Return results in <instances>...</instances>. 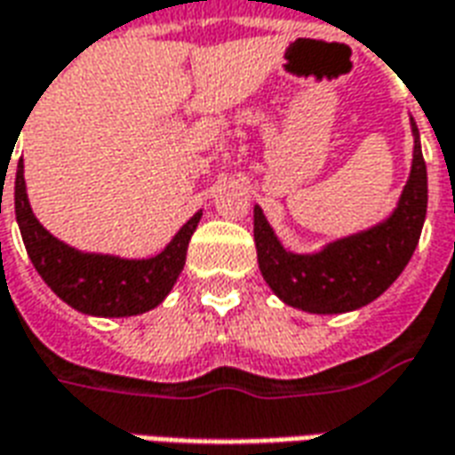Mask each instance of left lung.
Instances as JSON below:
<instances>
[{"mask_svg": "<svg viewBox=\"0 0 455 455\" xmlns=\"http://www.w3.org/2000/svg\"><path fill=\"white\" fill-rule=\"evenodd\" d=\"M411 131L414 160L410 180L392 217L378 227L334 241L312 256H295L280 246L260 207H256L258 266L285 305L315 315L351 312L380 297L410 263L427 217V163L414 124Z\"/></svg>", "mask_w": 455, "mask_h": 455, "instance_id": "obj_1", "label": "left lung"}]
</instances>
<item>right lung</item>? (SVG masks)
<instances>
[{
	"mask_svg": "<svg viewBox=\"0 0 455 455\" xmlns=\"http://www.w3.org/2000/svg\"><path fill=\"white\" fill-rule=\"evenodd\" d=\"M14 209L26 253L38 275L63 302L92 316H133L158 307L185 267L189 238L202 217L197 212L156 258L124 260L83 253L51 236L38 224L26 197L24 160L16 165Z\"/></svg>",
	"mask_w": 455,
	"mask_h": 455,
	"instance_id": "1",
	"label": "right lung"
}]
</instances>
